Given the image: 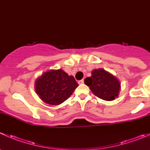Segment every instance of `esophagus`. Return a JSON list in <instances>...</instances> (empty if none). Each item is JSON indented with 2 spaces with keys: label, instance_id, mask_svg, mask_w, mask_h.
I'll use <instances>...</instances> for the list:
<instances>
[{
  "label": "esophagus",
  "instance_id": "esophagus-1",
  "mask_svg": "<svg viewBox=\"0 0 150 150\" xmlns=\"http://www.w3.org/2000/svg\"><path fill=\"white\" fill-rule=\"evenodd\" d=\"M78 83L80 85H83L84 83V80H81V81H78Z\"/></svg>",
  "mask_w": 150,
  "mask_h": 150
}]
</instances>
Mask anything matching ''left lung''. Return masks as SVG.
<instances>
[{
    "mask_svg": "<svg viewBox=\"0 0 150 150\" xmlns=\"http://www.w3.org/2000/svg\"><path fill=\"white\" fill-rule=\"evenodd\" d=\"M84 83L89 86L95 96L103 100H114L120 93V83L119 80L102 68L92 70L91 76L86 78Z\"/></svg>",
    "mask_w": 150,
    "mask_h": 150,
    "instance_id": "1",
    "label": "left lung"
}]
</instances>
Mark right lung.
<instances>
[{
	"label": "right lung",
	"mask_w": 150,
	"mask_h": 150,
	"mask_svg": "<svg viewBox=\"0 0 150 150\" xmlns=\"http://www.w3.org/2000/svg\"><path fill=\"white\" fill-rule=\"evenodd\" d=\"M78 86L72 75L63 69H49L35 80V90L40 99L50 105H59L66 101Z\"/></svg>",
	"instance_id": "right-lung-1"
}]
</instances>
